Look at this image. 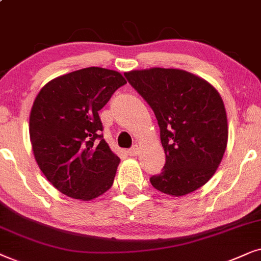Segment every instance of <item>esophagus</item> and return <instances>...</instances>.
Instances as JSON below:
<instances>
[{"mask_svg":"<svg viewBox=\"0 0 261 261\" xmlns=\"http://www.w3.org/2000/svg\"><path fill=\"white\" fill-rule=\"evenodd\" d=\"M127 154L130 156H137L138 154H140V148H138V145H135V147L128 149Z\"/></svg>","mask_w":261,"mask_h":261,"instance_id":"1","label":"esophagus"}]
</instances>
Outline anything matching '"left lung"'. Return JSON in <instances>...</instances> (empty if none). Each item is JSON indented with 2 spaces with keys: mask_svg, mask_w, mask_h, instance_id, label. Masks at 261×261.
<instances>
[{
  "mask_svg": "<svg viewBox=\"0 0 261 261\" xmlns=\"http://www.w3.org/2000/svg\"><path fill=\"white\" fill-rule=\"evenodd\" d=\"M154 111L166 154L161 174L150 178L160 192L182 197L213 178L228 143V120L220 93L206 80L181 69L125 72Z\"/></svg>",
  "mask_w": 261,
  "mask_h": 261,
  "instance_id": "1",
  "label": "left lung"
}]
</instances>
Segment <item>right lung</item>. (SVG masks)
I'll return each mask as SVG.
<instances>
[{"label":"right lung","mask_w":261,"mask_h":261,"mask_svg":"<svg viewBox=\"0 0 261 261\" xmlns=\"http://www.w3.org/2000/svg\"><path fill=\"white\" fill-rule=\"evenodd\" d=\"M125 83L120 72L90 67L51 80L34 99L30 113L34 159L65 196L88 201L113 185L120 159L99 135L98 112Z\"/></svg>","instance_id":"obj_1"}]
</instances>
